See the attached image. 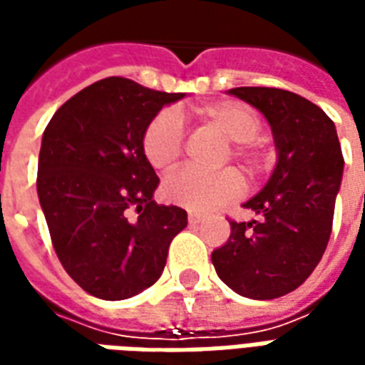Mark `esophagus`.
I'll return each instance as SVG.
<instances>
[{
    "label": "esophagus",
    "instance_id": "1",
    "mask_svg": "<svg viewBox=\"0 0 365 365\" xmlns=\"http://www.w3.org/2000/svg\"><path fill=\"white\" fill-rule=\"evenodd\" d=\"M187 221H190V225H199V222L203 221V217L199 213H190L187 215Z\"/></svg>",
    "mask_w": 365,
    "mask_h": 365
}]
</instances>
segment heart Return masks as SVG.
Listing matches in <instances>:
<instances>
[{
	"instance_id": "b5f03b06",
	"label": "heart",
	"mask_w": 365,
	"mask_h": 365,
	"mask_svg": "<svg viewBox=\"0 0 365 365\" xmlns=\"http://www.w3.org/2000/svg\"><path fill=\"white\" fill-rule=\"evenodd\" d=\"M201 119L219 128L232 140V156L242 162L246 172L256 175L264 168V154L256 143L262 130L258 111L242 101H217L195 107ZM146 160L156 170H170L183 152V123L175 109H162L146 125L143 135ZM242 191V180L235 170L201 172L197 168H182L162 183L164 197L195 213L213 211L215 207L232 201Z\"/></svg>"
}]
</instances>
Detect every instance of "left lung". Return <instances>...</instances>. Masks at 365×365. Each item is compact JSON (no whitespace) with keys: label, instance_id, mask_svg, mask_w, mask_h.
<instances>
[{"label":"left lung","instance_id":"obj_1","mask_svg":"<svg viewBox=\"0 0 365 365\" xmlns=\"http://www.w3.org/2000/svg\"><path fill=\"white\" fill-rule=\"evenodd\" d=\"M268 119L277 164L245 205L258 221H230L229 240L211 254L217 275L248 299L297 289L329 245L344 158L336 127L321 107L277 88H232Z\"/></svg>","mask_w":365,"mask_h":365}]
</instances>
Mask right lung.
<instances>
[{
    "instance_id": "1",
    "label": "right lung",
    "mask_w": 365,
    "mask_h": 365,
    "mask_svg": "<svg viewBox=\"0 0 365 365\" xmlns=\"http://www.w3.org/2000/svg\"><path fill=\"white\" fill-rule=\"evenodd\" d=\"M182 97L105 78L70 97L44 128L38 201L60 264L93 297L120 301L150 287L187 227L182 207L152 199L160 180L143 150L152 117Z\"/></svg>"
}]
</instances>
